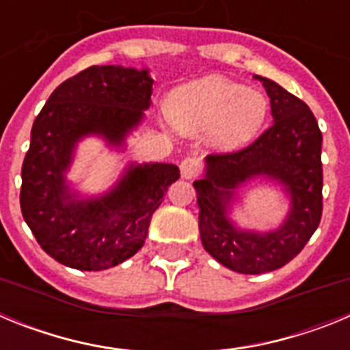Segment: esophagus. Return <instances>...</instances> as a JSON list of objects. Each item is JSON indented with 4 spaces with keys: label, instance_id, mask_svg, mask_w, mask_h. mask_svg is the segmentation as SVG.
I'll return each mask as SVG.
<instances>
[{
    "label": "esophagus",
    "instance_id": "34e87169",
    "mask_svg": "<svg viewBox=\"0 0 350 350\" xmlns=\"http://www.w3.org/2000/svg\"><path fill=\"white\" fill-rule=\"evenodd\" d=\"M200 172V161L196 157H185L180 163V173L184 178H194Z\"/></svg>",
    "mask_w": 350,
    "mask_h": 350
}]
</instances>
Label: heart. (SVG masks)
<instances>
[{
	"label": "heart",
	"instance_id": "heart-1",
	"mask_svg": "<svg viewBox=\"0 0 350 350\" xmlns=\"http://www.w3.org/2000/svg\"><path fill=\"white\" fill-rule=\"evenodd\" d=\"M267 113L262 92L215 75L185 83L168 101V117L178 131L193 135L210 129L219 148H237L252 140Z\"/></svg>",
	"mask_w": 350,
	"mask_h": 350
}]
</instances>
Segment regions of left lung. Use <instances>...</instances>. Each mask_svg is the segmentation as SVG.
<instances>
[{
  "mask_svg": "<svg viewBox=\"0 0 350 350\" xmlns=\"http://www.w3.org/2000/svg\"><path fill=\"white\" fill-rule=\"evenodd\" d=\"M270 96L273 124L249 147L206 156L205 175L194 182L200 237L205 250L230 270L259 275L284 267L307 245L323 215L319 124L307 103L279 83L254 75ZM256 176L283 184L291 208L268 234L238 230L227 217L238 185Z\"/></svg>",
  "mask_w": 350,
  "mask_h": 350,
  "instance_id": "left-lung-1",
  "label": "left lung"
}]
</instances>
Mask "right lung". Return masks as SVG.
<instances>
[{
    "label": "right lung",
    "mask_w": 350,
    "mask_h": 350,
    "mask_svg": "<svg viewBox=\"0 0 350 350\" xmlns=\"http://www.w3.org/2000/svg\"><path fill=\"white\" fill-rule=\"evenodd\" d=\"M152 83L148 70L91 66L64 80L33 122L21 210L40 247L64 267L100 271L137 254L152 213L180 177L175 165H129L108 193L85 200L66 184L77 142L98 135L120 147L150 107Z\"/></svg>",
    "instance_id": "obj_1"
}]
</instances>
